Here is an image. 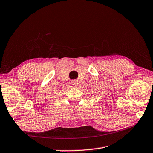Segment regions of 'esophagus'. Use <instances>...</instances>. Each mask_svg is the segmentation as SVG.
Returning <instances> with one entry per match:
<instances>
[{"label":"esophagus","instance_id":"esophagus-1","mask_svg":"<svg viewBox=\"0 0 153 153\" xmlns=\"http://www.w3.org/2000/svg\"><path fill=\"white\" fill-rule=\"evenodd\" d=\"M71 85L73 86L76 87L77 85V82L76 80H75V79L74 80H72V81H71Z\"/></svg>","mask_w":153,"mask_h":153}]
</instances>
